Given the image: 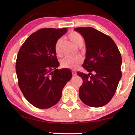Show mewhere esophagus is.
<instances>
[{"instance_id": "1", "label": "esophagus", "mask_w": 135, "mask_h": 135, "mask_svg": "<svg viewBox=\"0 0 135 135\" xmlns=\"http://www.w3.org/2000/svg\"><path fill=\"white\" fill-rule=\"evenodd\" d=\"M72 73H73V75L74 76H76L77 75V73H76L75 71H72Z\"/></svg>"}]
</instances>
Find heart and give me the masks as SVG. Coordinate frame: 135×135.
Segmentation results:
<instances>
[{
	"label": "heart",
	"instance_id": "heart-1",
	"mask_svg": "<svg viewBox=\"0 0 135 135\" xmlns=\"http://www.w3.org/2000/svg\"><path fill=\"white\" fill-rule=\"evenodd\" d=\"M68 38L76 46H81L84 42L81 34L77 31H73L68 33ZM62 44V39H59L55 42L54 46V51L56 55L60 56L61 55V46ZM83 58L80 56L75 57H67L61 61V66L64 68L69 69H76L83 62Z\"/></svg>",
	"mask_w": 135,
	"mask_h": 135
}]
</instances>
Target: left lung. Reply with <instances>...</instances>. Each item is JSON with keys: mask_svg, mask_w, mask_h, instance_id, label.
<instances>
[{"mask_svg": "<svg viewBox=\"0 0 135 135\" xmlns=\"http://www.w3.org/2000/svg\"><path fill=\"white\" fill-rule=\"evenodd\" d=\"M74 30L81 34L86 45V58L83 64L89 74L78 72L83 79L79 97L87 106H103L116 91L122 77L120 52L109 36L91 27Z\"/></svg>", "mask_w": 135, "mask_h": 135, "instance_id": "left-lung-1", "label": "left lung"}]
</instances>
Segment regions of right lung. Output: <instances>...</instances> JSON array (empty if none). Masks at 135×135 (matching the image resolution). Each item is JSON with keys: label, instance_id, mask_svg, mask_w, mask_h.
<instances>
[{"label": "right lung", "instance_id": "obj_1", "mask_svg": "<svg viewBox=\"0 0 135 135\" xmlns=\"http://www.w3.org/2000/svg\"><path fill=\"white\" fill-rule=\"evenodd\" d=\"M66 32L67 28L39 29L26 39L17 55L19 87L25 99L37 108L48 109L57 104L72 77L70 70L57 69L60 63L54 46Z\"/></svg>", "mask_w": 135, "mask_h": 135}]
</instances>
